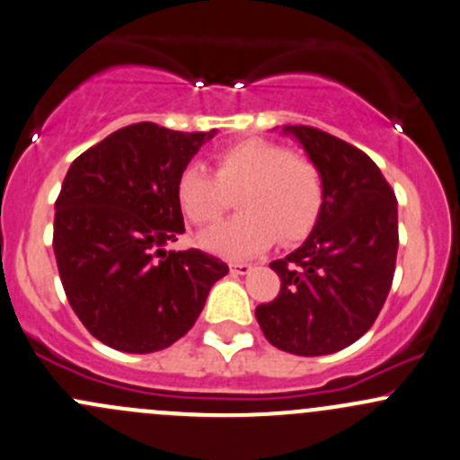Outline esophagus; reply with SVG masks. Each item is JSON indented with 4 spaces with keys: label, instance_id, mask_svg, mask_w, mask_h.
<instances>
[{
    "label": "esophagus",
    "instance_id": "obj_1",
    "mask_svg": "<svg viewBox=\"0 0 460 460\" xmlns=\"http://www.w3.org/2000/svg\"><path fill=\"white\" fill-rule=\"evenodd\" d=\"M229 269H231V273H240V276H244V273L252 271V264L249 262H229Z\"/></svg>",
    "mask_w": 460,
    "mask_h": 460
}]
</instances>
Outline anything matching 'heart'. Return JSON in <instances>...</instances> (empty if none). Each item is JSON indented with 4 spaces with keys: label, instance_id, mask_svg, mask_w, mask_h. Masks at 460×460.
Returning a JSON list of instances; mask_svg holds the SVG:
<instances>
[{
    "label": "heart",
    "instance_id": "1",
    "mask_svg": "<svg viewBox=\"0 0 460 460\" xmlns=\"http://www.w3.org/2000/svg\"><path fill=\"white\" fill-rule=\"evenodd\" d=\"M240 191V216L202 235L226 258H247L273 240L289 247L312 234L324 204L323 173L309 157L262 137L226 144L216 153V175L189 162L175 180V200L191 225L211 226Z\"/></svg>",
    "mask_w": 460,
    "mask_h": 460
}]
</instances>
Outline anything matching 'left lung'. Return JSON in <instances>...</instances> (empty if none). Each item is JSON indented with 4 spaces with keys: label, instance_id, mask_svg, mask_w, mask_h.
Instances as JSON below:
<instances>
[{
    "label": "left lung",
    "instance_id": "left-lung-1",
    "mask_svg": "<svg viewBox=\"0 0 460 460\" xmlns=\"http://www.w3.org/2000/svg\"><path fill=\"white\" fill-rule=\"evenodd\" d=\"M324 180V204L303 247L269 267L280 276L256 318L273 347L324 356L358 341L378 318L398 252L396 196L372 157L314 127H285Z\"/></svg>",
    "mask_w": 460,
    "mask_h": 460
}]
</instances>
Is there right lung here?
<instances>
[{"label": "right lung", "instance_id": "right-lung-1", "mask_svg": "<svg viewBox=\"0 0 460 460\" xmlns=\"http://www.w3.org/2000/svg\"><path fill=\"white\" fill-rule=\"evenodd\" d=\"M213 136L131 124L82 153L64 178L53 226L59 278L82 324L113 349L173 345L229 273L200 249H164L184 234L175 180Z\"/></svg>", "mask_w": 460, "mask_h": 460}]
</instances>
